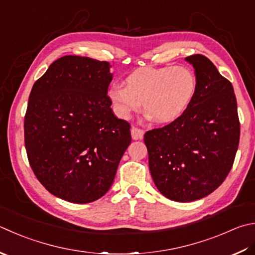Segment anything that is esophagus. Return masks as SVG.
Wrapping results in <instances>:
<instances>
[{
	"label": "esophagus",
	"instance_id": "34e87169",
	"mask_svg": "<svg viewBox=\"0 0 255 255\" xmlns=\"http://www.w3.org/2000/svg\"><path fill=\"white\" fill-rule=\"evenodd\" d=\"M131 134H132V138L133 140H141L144 135V131L140 128L136 127H132L131 128Z\"/></svg>",
	"mask_w": 255,
	"mask_h": 255
}]
</instances>
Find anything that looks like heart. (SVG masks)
I'll return each mask as SVG.
<instances>
[{
    "mask_svg": "<svg viewBox=\"0 0 255 255\" xmlns=\"http://www.w3.org/2000/svg\"><path fill=\"white\" fill-rule=\"evenodd\" d=\"M196 91L193 71L183 65L143 68L126 78V86L113 84L108 92L113 111L128 120L141 109L157 123H172L185 113Z\"/></svg>",
    "mask_w": 255,
    "mask_h": 255,
    "instance_id": "b5f03b06",
    "label": "heart"
}]
</instances>
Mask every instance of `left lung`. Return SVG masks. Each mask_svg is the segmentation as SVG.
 <instances>
[{
	"mask_svg": "<svg viewBox=\"0 0 255 255\" xmlns=\"http://www.w3.org/2000/svg\"><path fill=\"white\" fill-rule=\"evenodd\" d=\"M196 91L182 117L144 134L157 190L172 201L191 202L212 193L231 171L240 141L237 98L229 80L208 57H185Z\"/></svg>",
	"mask_w": 255,
	"mask_h": 255,
	"instance_id": "left-lung-1",
	"label": "left lung"
}]
</instances>
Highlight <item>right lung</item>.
<instances>
[{"mask_svg": "<svg viewBox=\"0 0 255 255\" xmlns=\"http://www.w3.org/2000/svg\"><path fill=\"white\" fill-rule=\"evenodd\" d=\"M110 63L66 55L34 83L24 118L33 172L45 189L72 203H90L111 187L131 143L129 123L115 117Z\"/></svg>", "mask_w": 255, "mask_h": 255, "instance_id": "obj_1", "label": "right lung"}]
</instances>
